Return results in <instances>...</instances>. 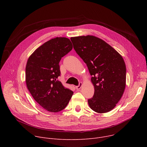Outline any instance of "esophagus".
Wrapping results in <instances>:
<instances>
[{
  "label": "esophagus",
  "mask_w": 147,
  "mask_h": 147,
  "mask_svg": "<svg viewBox=\"0 0 147 147\" xmlns=\"http://www.w3.org/2000/svg\"><path fill=\"white\" fill-rule=\"evenodd\" d=\"M81 87H82V82H79V85H78V86L76 87V88L77 90H79L81 89Z\"/></svg>",
  "instance_id": "34e87169"
}]
</instances>
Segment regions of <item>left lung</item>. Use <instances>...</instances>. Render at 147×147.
<instances>
[{"instance_id": "8db88e82", "label": "left lung", "mask_w": 147, "mask_h": 147, "mask_svg": "<svg viewBox=\"0 0 147 147\" xmlns=\"http://www.w3.org/2000/svg\"><path fill=\"white\" fill-rule=\"evenodd\" d=\"M70 39L92 76L95 91L93 97L88 100L90 108L98 113L112 111L125 87L126 68L122 56L106 42L93 35Z\"/></svg>"}]
</instances>
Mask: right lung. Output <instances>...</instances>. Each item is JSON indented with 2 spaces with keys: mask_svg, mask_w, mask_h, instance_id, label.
Wrapping results in <instances>:
<instances>
[{
  "mask_svg": "<svg viewBox=\"0 0 147 147\" xmlns=\"http://www.w3.org/2000/svg\"><path fill=\"white\" fill-rule=\"evenodd\" d=\"M72 49L69 38L56 37L38 48L28 59L26 67L27 88L35 100L50 112L64 109L73 94L57 80L60 75L59 62Z\"/></svg>",
  "mask_w": 147,
  "mask_h": 147,
  "instance_id": "right-lung-1",
  "label": "right lung"
}]
</instances>
